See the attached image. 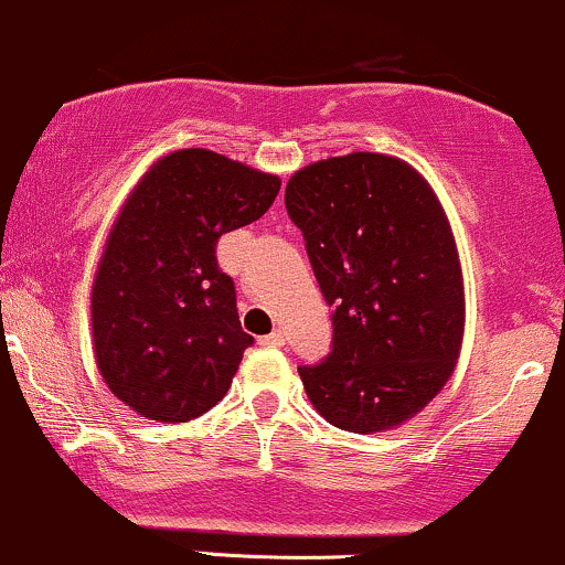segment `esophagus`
<instances>
[{"mask_svg": "<svg viewBox=\"0 0 565 565\" xmlns=\"http://www.w3.org/2000/svg\"><path fill=\"white\" fill-rule=\"evenodd\" d=\"M262 343H264V347H282V343H285V333H282V330H275V333L264 335Z\"/></svg>", "mask_w": 565, "mask_h": 565, "instance_id": "obj_1", "label": "esophagus"}]
</instances>
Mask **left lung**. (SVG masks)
<instances>
[{"label":"left lung","mask_w":565,"mask_h":565,"mask_svg":"<svg viewBox=\"0 0 565 565\" xmlns=\"http://www.w3.org/2000/svg\"><path fill=\"white\" fill-rule=\"evenodd\" d=\"M285 209L333 307V349L301 364L324 420L377 434L415 417L452 375L466 298L455 237L413 166L351 152L296 171Z\"/></svg>","instance_id":"left-lung-1"}]
</instances>
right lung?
I'll list each match as a JSON object with an SVG mask.
<instances>
[{"mask_svg": "<svg viewBox=\"0 0 565 565\" xmlns=\"http://www.w3.org/2000/svg\"><path fill=\"white\" fill-rule=\"evenodd\" d=\"M277 192V177L190 148L129 195L99 258L92 335L105 383L135 413L188 423L227 394L254 335L216 243L267 214Z\"/></svg>", "mask_w": 565, "mask_h": 565, "instance_id": "add662e5", "label": "right lung"}]
</instances>
